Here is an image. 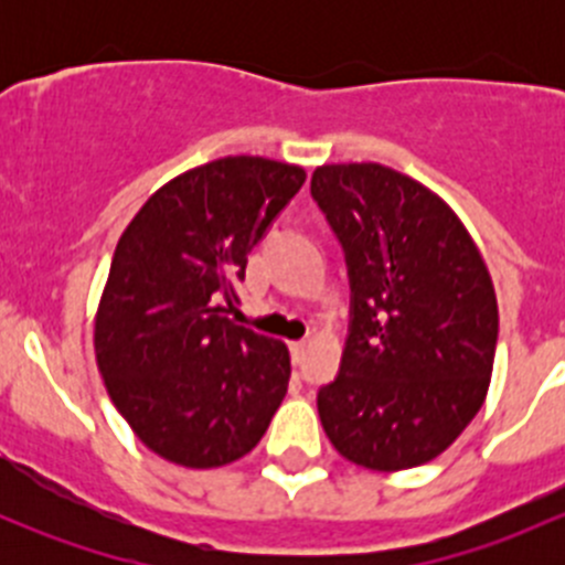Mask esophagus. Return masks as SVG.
Returning a JSON list of instances; mask_svg holds the SVG:
<instances>
[{
  "label": "esophagus",
  "instance_id": "obj_1",
  "mask_svg": "<svg viewBox=\"0 0 565 565\" xmlns=\"http://www.w3.org/2000/svg\"><path fill=\"white\" fill-rule=\"evenodd\" d=\"M306 341H292V344H289V352H292V361L295 363H300L303 361V352H306Z\"/></svg>",
  "mask_w": 565,
  "mask_h": 565
}]
</instances>
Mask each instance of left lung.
I'll use <instances>...</instances> for the list:
<instances>
[{
    "label": "left lung",
    "mask_w": 565,
    "mask_h": 565,
    "mask_svg": "<svg viewBox=\"0 0 565 565\" xmlns=\"http://www.w3.org/2000/svg\"><path fill=\"white\" fill-rule=\"evenodd\" d=\"M311 196L344 250L350 328L319 420L341 457L407 470L476 418L498 347L492 278L440 196L380 163H333Z\"/></svg>",
    "instance_id": "1"
}]
</instances>
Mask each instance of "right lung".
Here are the masks:
<instances>
[{
    "instance_id": "1",
    "label": "right lung",
    "mask_w": 565,
    "mask_h": 565,
    "mask_svg": "<svg viewBox=\"0 0 565 565\" xmlns=\"http://www.w3.org/2000/svg\"><path fill=\"white\" fill-rule=\"evenodd\" d=\"M306 182L267 158H218L147 199L111 256L95 355L114 407L158 457H246L284 402L289 352L235 324L248 254Z\"/></svg>"
}]
</instances>
